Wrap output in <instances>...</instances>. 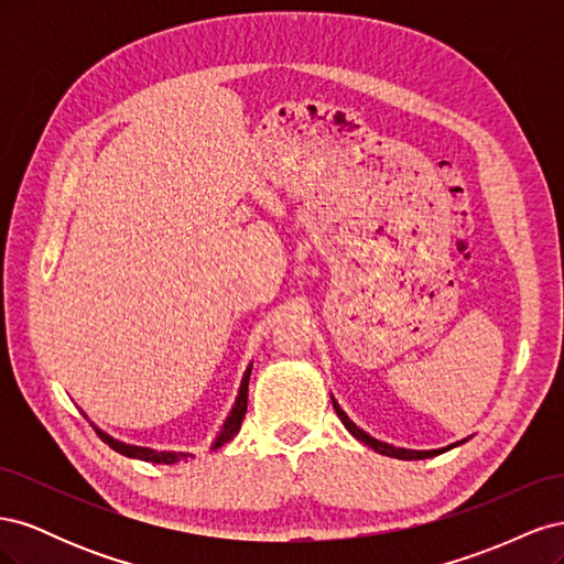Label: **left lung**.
Returning <instances> with one entry per match:
<instances>
[{
	"label": "left lung",
	"instance_id": "obj_1",
	"mask_svg": "<svg viewBox=\"0 0 564 564\" xmlns=\"http://www.w3.org/2000/svg\"><path fill=\"white\" fill-rule=\"evenodd\" d=\"M332 402H334V409H336V414H338V419L344 421V425L348 429V433L350 435H355L357 440L360 442H365L367 447H371L373 452H379V454H383V456H392V458H404V460H416V458H431V456H437V454H442V452H449L452 447H458L460 442H466V440H460V442H454V445H449V447H442V449H404V447H392V445H388V442H381V440H377V437H371L369 433H365L360 425H355L350 419H348V414L344 412V409L338 406V402L332 398Z\"/></svg>",
	"mask_w": 564,
	"mask_h": 564
}]
</instances>
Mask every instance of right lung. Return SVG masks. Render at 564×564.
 Returning a JSON list of instances; mask_svg holds the SVG:
<instances>
[{
    "label": "right lung",
    "instance_id": "right-lung-1",
    "mask_svg": "<svg viewBox=\"0 0 564 564\" xmlns=\"http://www.w3.org/2000/svg\"><path fill=\"white\" fill-rule=\"evenodd\" d=\"M249 377H251V365L247 367L245 377H242V383H240V392H237L235 398V404L230 409L228 419L224 421V429H220V433L216 435L212 449H218L224 447L226 442H230L237 433H240V425H242V419L247 414V392H249ZM96 433L100 435V440L106 442V445H110L115 452L124 454L129 458H141V460H150V464H176V460L185 458V456H193V454H185V452H158V449H150V447H135V445H127V442H119L115 437H110L108 433H104L100 429H96Z\"/></svg>",
    "mask_w": 564,
    "mask_h": 564
}]
</instances>
